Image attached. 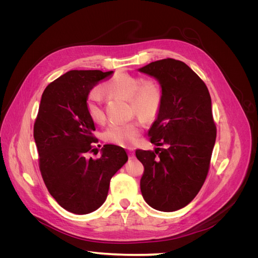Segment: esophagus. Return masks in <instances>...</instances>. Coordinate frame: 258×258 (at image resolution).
<instances>
[{"label": "esophagus", "mask_w": 258, "mask_h": 258, "mask_svg": "<svg viewBox=\"0 0 258 258\" xmlns=\"http://www.w3.org/2000/svg\"><path fill=\"white\" fill-rule=\"evenodd\" d=\"M128 155H129V158H130V159L135 158V153L132 152V150H129V152H128Z\"/></svg>", "instance_id": "34e87169"}]
</instances>
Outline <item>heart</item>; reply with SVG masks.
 Instances as JSON below:
<instances>
[{
	"label": "heart",
	"mask_w": 258,
	"mask_h": 258,
	"mask_svg": "<svg viewBox=\"0 0 258 258\" xmlns=\"http://www.w3.org/2000/svg\"><path fill=\"white\" fill-rule=\"evenodd\" d=\"M105 89L112 96L129 100L132 111L143 119L150 120L157 116L162 102V88L158 83L144 81L141 77L128 74L114 76L105 84ZM102 96L98 88L92 89L86 99V111L90 119L102 122L105 118ZM141 134V124L138 121L126 123H111L104 131V140L120 146H132Z\"/></svg>",
	"instance_id": "heart-1"
}]
</instances>
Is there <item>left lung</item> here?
Masks as SVG:
<instances>
[{
    "label": "left lung",
    "instance_id": "left-lung-1",
    "mask_svg": "<svg viewBox=\"0 0 258 258\" xmlns=\"http://www.w3.org/2000/svg\"><path fill=\"white\" fill-rule=\"evenodd\" d=\"M139 71L155 77L163 93L148 131L157 147L136 151L144 166L140 186L148 206L172 212L197 196L208 175L216 138L211 97L204 81L179 60L151 62Z\"/></svg>",
    "mask_w": 258,
    "mask_h": 258
}]
</instances>
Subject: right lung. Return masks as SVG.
I'll return each mask as SVG.
<instances>
[{"label":"right lung","mask_w":258,"mask_h":258,"mask_svg":"<svg viewBox=\"0 0 258 258\" xmlns=\"http://www.w3.org/2000/svg\"><path fill=\"white\" fill-rule=\"evenodd\" d=\"M113 71L72 70L45 88L34 122V140L44 183L58 204L88 214L107 197L112 176L128 160L122 147L105 144L98 159L88 158L98 140L86 111L90 90Z\"/></svg>","instance_id":"obj_1"}]
</instances>
